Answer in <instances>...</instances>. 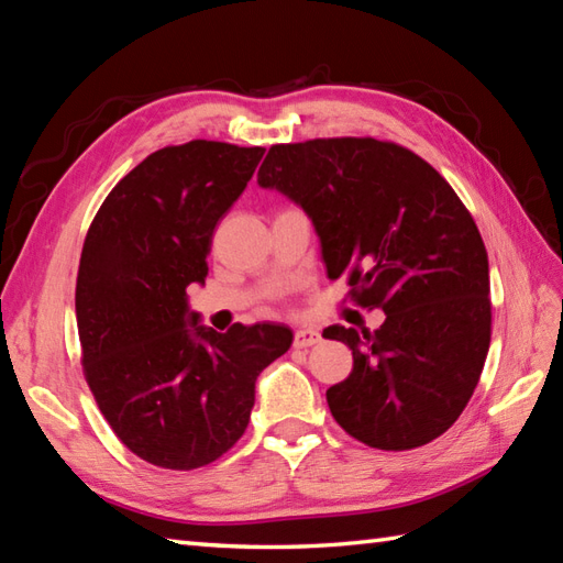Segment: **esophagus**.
Segmentation results:
<instances>
[{
    "instance_id": "1",
    "label": "esophagus",
    "mask_w": 563,
    "mask_h": 563,
    "mask_svg": "<svg viewBox=\"0 0 563 563\" xmlns=\"http://www.w3.org/2000/svg\"><path fill=\"white\" fill-rule=\"evenodd\" d=\"M321 341V333L312 327H300L295 331V349H309Z\"/></svg>"
}]
</instances>
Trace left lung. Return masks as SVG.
<instances>
[{"mask_svg": "<svg viewBox=\"0 0 563 563\" xmlns=\"http://www.w3.org/2000/svg\"><path fill=\"white\" fill-rule=\"evenodd\" d=\"M258 186L312 220L327 275L382 309V327H329L353 369L327 389L336 423L377 450H413L457 421L492 343L488 256L470 210L418 154L373 137L273 145Z\"/></svg>", "mask_w": 563, "mask_h": 563, "instance_id": "8db88e82", "label": "left lung"}]
</instances>
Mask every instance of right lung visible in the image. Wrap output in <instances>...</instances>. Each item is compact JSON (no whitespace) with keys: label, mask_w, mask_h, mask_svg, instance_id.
<instances>
[{"label":"right lung","mask_w":563,"mask_h":563,"mask_svg":"<svg viewBox=\"0 0 563 563\" xmlns=\"http://www.w3.org/2000/svg\"><path fill=\"white\" fill-rule=\"evenodd\" d=\"M263 152L210 140L154 152L118 181L84 239V375L123 445L164 470L222 457L249 426L261 369L292 345L285 324L218 333L188 307V285H206L214 227Z\"/></svg>","instance_id":"add662e5"}]
</instances>
